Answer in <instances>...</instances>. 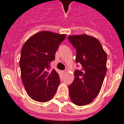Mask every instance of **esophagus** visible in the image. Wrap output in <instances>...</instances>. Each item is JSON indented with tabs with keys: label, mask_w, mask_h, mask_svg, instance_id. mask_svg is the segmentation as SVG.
I'll list each match as a JSON object with an SVG mask.
<instances>
[{
	"label": "esophagus",
	"mask_w": 124,
	"mask_h": 124,
	"mask_svg": "<svg viewBox=\"0 0 124 124\" xmlns=\"http://www.w3.org/2000/svg\"><path fill=\"white\" fill-rule=\"evenodd\" d=\"M62 75H65V74L66 73V71H65V70L64 71H62Z\"/></svg>",
	"instance_id": "esophagus-1"
}]
</instances>
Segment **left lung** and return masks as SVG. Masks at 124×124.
Instances as JSON below:
<instances>
[{
	"mask_svg": "<svg viewBox=\"0 0 124 124\" xmlns=\"http://www.w3.org/2000/svg\"><path fill=\"white\" fill-rule=\"evenodd\" d=\"M76 50L75 62L82 66L74 72V81L69 86L71 101L77 106L91 103L100 93L107 71V54L100 41L87 34L69 36Z\"/></svg>",
	"mask_w": 124,
	"mask_h": 124,
	"instance_id": "1",
	"label": "left lung"
}]
</instances>
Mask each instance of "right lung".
Returning a JSON list of instances; mask_svg holds the SVG:
<instances>
[{
    "label": "right lung",
    "instance_id": "obj_1",
    "mask_svg": "<svg viewBox=\"0 0 124 124\" xmlns=\"http://www.w3.org/2000/svg\"><path fill=\"white\" fill-rule=\"evenodd\" d=\"M66 37L65 34L42 31L31 36L23 46L20 59L21 80L29 96L34 101H48L56 93L60 83L59 75L49 69Z\"/></svg>",
    "mask_w": 124,
    "mask_h": 124
}]
</instances>
